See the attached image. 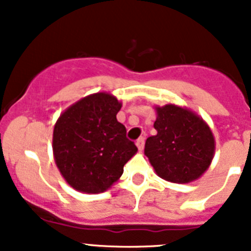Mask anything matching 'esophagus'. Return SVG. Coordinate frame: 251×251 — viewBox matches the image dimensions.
<instances>
[{
  "label": "esophagus",
  "mask_w": 251,
  "mask_h": 251,
  "mask_svg": "<svg viewBox=\"0 0 251 251\" xmlns=\"http://www.w3.org/2000/svg\"><path fill=\"white\" fill-rule=\"evenodd\" d=\"M136 145H137V147H138L139 151L143 150V147H145V137H141V138L137 139Z\"/></svg>",
  "instance_id": "34e87169"
}]
</instances>
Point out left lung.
<instances>
[{
    "mask_svg": "<svg viewBox=\"0 0 251 251\" xmlns=\"http://www.w3.org/2000/svg\"><path fill=\"white\" fill-rule=\"evenodd\" d=\"M156 136L148 137L145 154L161 178L175 183L197 179L211 165L212 132L202 118L175 104L156 106Z\"/></svg>",
    "mask_w": 251,
    "mask_h": 251,
    "instance_id": "left-lung-1",
    "label": "left lung"
}]
</instances>
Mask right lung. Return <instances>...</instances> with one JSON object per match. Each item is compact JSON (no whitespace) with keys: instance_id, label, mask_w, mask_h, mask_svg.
<instances>
[{"instance_id":"obj_1","label":"right lung","mask_w":251,"mask_h":251,"mask_svg":"<svg viewBox=\"0 0 251 251\" xmlns=\"http://www.w3.org/2000/svg\"><path fill=\"white\" fill-rule=\"evenodd\" d=\"M122 103L108 93L80 99L60 115L54 127L52 151L60 174L85 194L106 191L137 153L117 121Z\"/></svg>"}]
</instances>
